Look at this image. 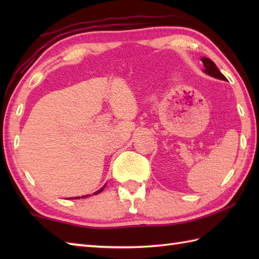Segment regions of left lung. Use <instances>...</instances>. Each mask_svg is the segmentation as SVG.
<instances>
[{"mask_svg": "<svg viewBox=\"0 0 259 259\" xmlns=\"http://www.w3.org/2000/svg\"><path fill=\"white\" fill-rule=\"evenodd\" d=\"M201 61L203 63V67H205V70H203V72L207 73L208 75H211L212 78H216L219 80H224V81H227L226 76H225L221 71L218 70V68L216 67V64H214L210 59L202 57L201 58Z\"/></svg>", "mask_w": 259, "mask_h": 259, "instance_id": "8db88e82", "label": "left lung"}]
</instances>
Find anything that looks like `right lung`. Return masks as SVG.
<instances>
[{
  "instance_id": "obj_1",
  "label": "right lung",
  "mask_w": 259,
  "mask_h": 259,
  "mask_svg": "<svg viewBox=\"0 0 259 259\" xmlns=\"http://www.w3.org/2000/svg\"><path fill=\"white\" fill-rule=\"evenodd\" d=\"M104 187H106V186H103V187H102V188H101L100 190H98V191H96V192H95V195H98V194H100V192H101V191L103 190V188H104ZM88 196H90V195H87V196H82V197H74V198H73V199H79V198H87ZM70 199H71V198H70Z\"/></svg>"
}]
</instances>
